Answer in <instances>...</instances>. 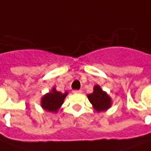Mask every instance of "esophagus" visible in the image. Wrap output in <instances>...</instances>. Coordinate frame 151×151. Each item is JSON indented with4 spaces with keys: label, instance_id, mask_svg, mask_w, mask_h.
I'll list each match as a JSON object with an SVG mask.
<instances>
[{
    "label": "esophagus",
    "instance_id": "obj_1",
    "mask_svg": "<svg viewBox=\"0 0 151 151\" xmlns=\"http://www.w3.org/2000/svg\"><path fill=\"white\" fill-rule=\"evenodd\" d=\"M73 94H80V93H82V91L81 90H73Z\"/></svg>",
    "mask_w": 151,
    "mask_h": 151
}]
</instances>
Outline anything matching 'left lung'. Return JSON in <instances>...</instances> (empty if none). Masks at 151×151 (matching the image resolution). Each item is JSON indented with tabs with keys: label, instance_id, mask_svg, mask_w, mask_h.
I'll return each mask as SVG.
<instances>
[{
	"label": "left lung",
	"instance_id": "8db88e82",
	"mask_svg": "<svg viewBox=\"0 0 151 151\" xmlns=\"http://www.w3.org/2000/svg\"><path fill=\"white\" fill-rule=\"evenodd\" d=\"M87 97L93 108L98 112L105 111L111 106V98L101 89L99 85L94 86L93 92L87 95Z\"/></svg>",
	"mask_w": 151,
	"mask_h": 151
}]
</instances>
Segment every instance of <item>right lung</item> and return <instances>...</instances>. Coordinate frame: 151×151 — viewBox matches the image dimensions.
Segmentation results:
<instances>
[{
    "label": "right lung",
    "instance_id": "obj_1",
    "mask_svg": "<svg viewBox=\"0 0 151 151\" xmlns=\"http://www.w3.org/2000/svg\"><path fill=\"white\" fill-rule=\"evenodd\" d=\"M68 92L62 93L57 91L55 87H53L49 93H46L41 101V105L45 110L49 112L56 113L58 109L63 105L65 98L67 96Z\"/></svg>",
    "mask_w": 151,
    "mask_h": 151
}]
</instances>
